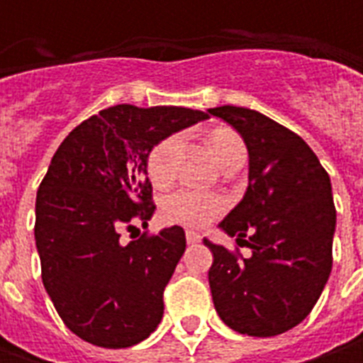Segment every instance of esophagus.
I'll return each mask as SVG.
<instances>
[{
	"label": "esophagus",
	"mask_w": 363,
	"mask_h": 363,
	"mask_svg": "<svg viewBox=\"0 0 363 363\" xmlns=\"http://www.w3.org/2000/svg\"><path fill=\"white\" fill-rule=\"evenodd\" d=\"M186 240H188V244H198L200 240H202V236H200L198 232L188 230V232H186Z\"/></svg>",
	"instance_id": "34e87169"
}]
</instances>
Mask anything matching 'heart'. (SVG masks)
I'll use <instances>...</instances> for the list:
<instances>
[{
	"instance_id": "obj_1",
	"label": "heart",
	"mask_w": 363,
	"mask_h": 363,
	"mask_svg": "<svg viewBox=\"0 0 363 363\" xmlns=\"http://www.w3.org/2000/svg\"><path fill=\"white\" fill-rule=\"evenodd\" d=\"M179 135H169L149 153L147 160V174L153 184H165L174 175L175 155L179 149ZM242 141L238 135L232 131H216L210 137V149L214 153L216 161H220L234 147H240ZM224 210V202L206 191H198L191 188H182L169 194L163 202V214L172 222H179L186 226H203L214 216Z\"/></svg>"
}]
</instances>
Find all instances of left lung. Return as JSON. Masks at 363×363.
Instances as JSON below:
<instances>
[{"label":"left lung","mask_w":363,"mask_h":363,"mask_svg":"<svg viewBox=\"0 0 363 363\" xmlns=\"http://www.w3.org/2000/svg\"><path fill=\"white\" fill-rule=\"evenodd\" d=\"M210 115L232 125L248 149V188L218 226L246 244L250 257L203 238L214 257L208 271L214 307L234 331L272 337L299 325L328 283L331 182L311 147L262 113L226 105Z\"/></svg>","instance_id":"1"}]
</instances>
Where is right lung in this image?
I'll use <instances>...</instances> for the list:
<instances>
[{
    "mask_svg": "<svg viewBox=\"0 0 363 363\" xmlns=\"http://www.w3.org/2000/svg\"><path fill=\"white\" fill-rule=\"evenodd\" d=\"M208 113L186 106H108L68 133L35 198L42 281L66 328L119 350L147 340L163 317V289L186 250L182 226L121 242L155 206L147 160L165 137Z\"/></svg>",
    "mask_w": 363,
    "mask_h": 363,
    "instance_id": "right-lung-1",
    "label": "right lung"
}]
</instances>
